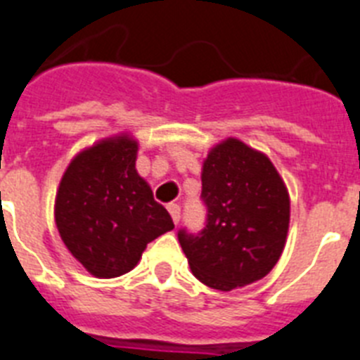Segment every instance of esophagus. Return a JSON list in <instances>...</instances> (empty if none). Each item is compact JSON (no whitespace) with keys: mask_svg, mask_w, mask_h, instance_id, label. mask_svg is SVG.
Listing matches in <instances>:
<instances>
[{"mask_svg":"<svg viewBox=\"0 0 360 360\" xmlns=\"http://www.w3.org/2000/svg\"><path fill=\"white\" fill-rule=\"evenodd\" d=\"M168 212H170L172 219H174V223L177 225V223H179V219H181V207H179V205H177V203L168 205Z\"/></svg>","mask_w":360,"mask_h":360,"instance_id":"1","label":"esophagus"}]
</instances>
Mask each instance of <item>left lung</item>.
<instances>
[{"label": "left lung", "mask_w": 360, "mask_h": 360, "mask_svg": "<svg viewBox=\"0 0 360 360\" xmlns=\"http://www.w3.org/2000/svg\"><path fill=\"white\" fill-rule=\"evenodd\" d=\"M207 221L177 232L199 282L232 291L276 265L289 229V194L273 162L238 139L208 153L201 175Z\"/></svg>", "instance_id": "8db88e82"}]
</instances>
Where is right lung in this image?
<instances>
[{"instance_id":"1","label":"right lung","mask_w":360,"mask_h":360,"mask_svg":"<svg viewBox=\"0 0 360 360\" xmlns=\"http://www.w3.org/2000/svg\"><path fill=\"white\" fill-rule=\"evenodd\" d=\"M134 139H105L78 153L60 181L54 219L75 258L96 278L128 273L150 241L174 229L135 170Z\"/></svg>"}]
</instances>
